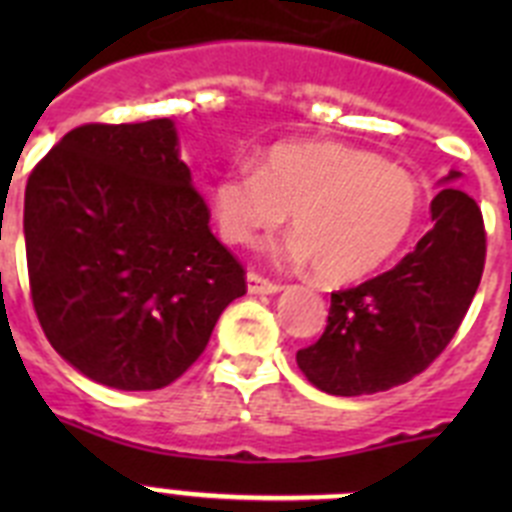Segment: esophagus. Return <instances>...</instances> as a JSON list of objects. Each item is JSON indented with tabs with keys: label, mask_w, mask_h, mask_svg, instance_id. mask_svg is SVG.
Here are the masks:
<instances>
[{
	"label": "esophagus",
	"mask_w": 512,
	"mask_h": 512,
	"mask_svg": "<svg viewBox=\"0 0 512 512\" xmlns=\"http://www.w3.org/2000/svg\"><path fill=\"white\" fill-rule=\"evenodd\" d=\"M279 289L282 287H279L277 282L261 277L259 271H248V292H251V295H274Z\"/></svg>",
	"instance_id": "1"
}]
</instances>
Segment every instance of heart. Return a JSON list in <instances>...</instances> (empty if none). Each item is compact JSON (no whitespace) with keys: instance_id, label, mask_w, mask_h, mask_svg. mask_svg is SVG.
<instances>
[{"instance_id":"1","label":"heart","mask_w":512,"mask_h":512,"mask_svg":"<svg viewBox=\"0 0 512 512\" xmlns=\"http://www.w3.org/2000/svg\"><path fill=\"white\" fill-rule=\"evenodd\" d=\"M423 192L410 171L341 143H282L261 166L235 164L212 187L225 241L246 246L292 212L300 238L287 253L312 259L323 282L343 284L377 271L408 241Z\"/></svg>"}]
</instances>
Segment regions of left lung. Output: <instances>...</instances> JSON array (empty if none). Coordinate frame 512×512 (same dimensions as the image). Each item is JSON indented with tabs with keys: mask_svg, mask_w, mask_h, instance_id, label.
Instances as JSON below:
<instances>
[{
	"mask_svg": "<svg viewBox=\"0 0 512 512\" xmlns=\"http://www.w3.org/2000/svg\"><path fill=\"white\" fill-rule=\"evenodd\" d=\"M431 215L436 225L395 269L330 295L323 336L297 351L300 372L318 390H390L425 372L456 336L485 271V220L454 187L433 197Z\"/></svg>",
	"mask_w": 512,
	"mask_h": 512,
	"instance_id": "left-lung-1",
	"label": "left lung"
}]
</instances>
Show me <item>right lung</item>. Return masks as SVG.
<instances>
[{"mask_svg": "<svg viewBox=\"0 0 512 512\" xmlns=\"http://www.w3.org/2000/svg\"><path fill=\"white\" fill-rule=\"evenodd\" d=\"M25 253L45 338L115 390L182 377L246 295V269L212 235L169 117L63 135L27 179Z\"/></svg>", "mask_w": 512, "mask_h": 512, "instance_id": "right-lung-1", "label": "right lung"}]
</instances>
